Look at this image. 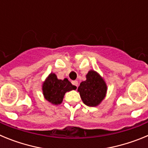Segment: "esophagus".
<instances>
[{"instance_id": "34e87169", "label": "esophagus", "mask_w": 148, "mask_h": 148, "mask_svg": "<svg viewBox=\"0 0 148 148\" xmlns=\"http://www.w3.org/2000/svg\"><path fill=\"white\" fill-rule=\"evenodd\" d=\"M72 84H73V85H74V86H75V87H78V82H77V81H73V82H72Z\"/></svg>"}]
</instances>
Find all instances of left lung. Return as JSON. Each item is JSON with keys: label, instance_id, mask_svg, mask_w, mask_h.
<instances>
[{"label": "left lung", "instance_id": "8db88e82", "mask_svg": "<svg viewBox=\"0 0 148 148\" xmlns=\"http://www.w3.org/2000/svg\"><path fill=\"white\" fill-rule=\"evenodd\" d=\"M86 78L87 80L80 84L78 91L86 105L95 107L105 97L107 85L104 79L94 70L89 71Z\"/></svg>", "mask_w": 148, "mask_h": 148}]
</instances>
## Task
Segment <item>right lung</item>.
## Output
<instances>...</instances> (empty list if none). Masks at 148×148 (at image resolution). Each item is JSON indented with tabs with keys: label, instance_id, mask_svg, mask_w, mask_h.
<instances>
[{
	"label": "right lung",
	"instance_id": "add662e5",
	"mask_svg": "<svg viewBox=\"0 0 148 148\" xmlns=\"http://www.w3.org/2000/svg\"><path fill=\"white\" fill-rule=\"evenodd\" d=\"M76 87L73 85L67 78L64 80L58 79L54 73H50L43 84V94L48 101L58 105L62 102L64 95L66 92L75 90Z\"/></svg>",
	"mask_w": 148,
	"mask_h": 148
}]
</instances>
